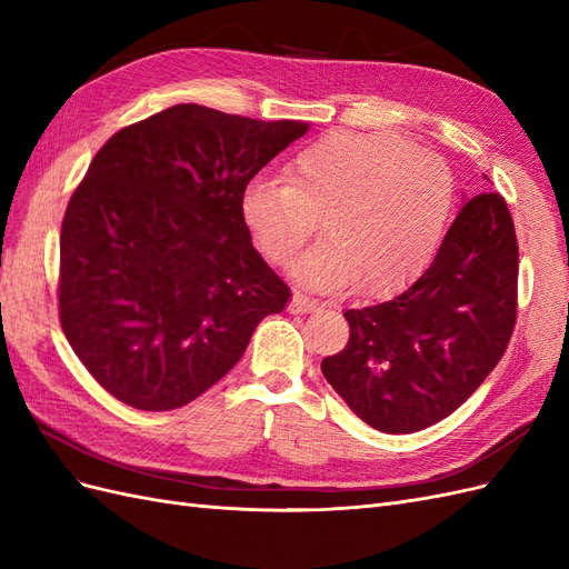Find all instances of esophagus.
<instances>
[{
  "mask_svg": "<svg viewBox=\"0 0 569 569\" xmlns=\"http://www.w3.org/2000/svg\"><path fill=\"white\" fill-rule=\"evenodd\" d=\"M316 308H318V301L299 295V291H297L295 297H291V303H289V311L291 313H313Z\"/></svg>",
  "mask_w": 569,
  "mask_h": 569,
  "instance_id": "esophagus-1",
  "label": "esophagus"
}]
</instances>
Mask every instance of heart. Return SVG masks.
<instances>
[{"instance_id":"b5f03b06","label":"heart","mask_w":569,"mask_h":569,"mask_svg":"<svg viewBox=\"0 0 569 569\" xmlns=\"http://www.w3.org/2000/svg\"><path fill=\"white\" fill-rule=\"evenodd\" d=\"M451 203L453 178L435 153L387 132L335 130L297 153L289 180H249L242 220L266 258L291 266L322 218L327 239L301 278L387 297L432 261Z\"/></svg>"}]
</instances>
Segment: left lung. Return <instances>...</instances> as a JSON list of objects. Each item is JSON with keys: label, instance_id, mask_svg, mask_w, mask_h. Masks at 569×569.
<instances>
[{"label": "left lung", "instance_id": "obj_1", "mask_svg": "<svg viewBox=\"0 0 569 569\" xmlns=\"http://www.w3.org/2000/svg\"><path fill=\"white\" fill-rule=\"evenodd\" d=\"M518 313V239L501 194L462 197L435 261L389 301L343 313L320 370L356 416L410 435L462 406L503 358Z\"/></svg>", "mask_w": 569, "mask_h": 569}]
</instances>
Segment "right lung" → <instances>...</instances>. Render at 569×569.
<instances>
[{"mask_svg": "<svg viewBox=\"0 0 569 569\" xmlns=\"http://www.w3.org/2000/svg\"><path fill=\"white\" fill-rule=\"evenodd\" d=\"M308 132L178 104L97 151L61 226L59 318L118 401L173 410L228 375L289 287L251 244L249 180Z\"/></svg>", "mask_w": 569, "mask_h": 569, "instance_id": "add662e5", "label": "right lung"}]
</instances>
